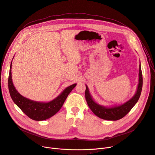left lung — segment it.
<instances>
[{"instance_id": "8db88e82", "label": "left lung", "mask_w": 155, "mask_h": 155, "mask_svg": "<svg viewBox=\"0 0 155 155\" xmlns=\"http://www.w3.org/2000/svg\"><path fill=\"white\" fill-rule=\"evenodd\" d=\"M143 86V77H142V71L141 68V65H140L139 69V84L137 88L136 94L131 99H130L127 102L125 103L118 107H115L112 108H106L99 105L98 104L94 101L91 97L88 88L86 85L85 90V98L87 102V104L91 110L94 112V114L98 117L107 120H118L123 117H124L127 113L131 110L134 107L140 97L141 92Z\"/></svg>"}]
</instances>
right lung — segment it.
Returning a JSON list of instances; mask_svg holds the SVG:
<instances>
[{
	"instance_id": "1",
	"label": "right lung",
	"mask_w": 155,
	"mask_h": 155,
	"mask_svg": "<svg viewBox=\"0 0 155 155\" xmlns=\"http://www.w3.org/2000/svg\"><path fill=\"white\" fill-rule=\"evenodd\" d=\"M12 62L10 64L8 79V86L10 97L15 104L30 118L36 121L48 119L54 115L63 106L68 94L76 86L71 85L65 89L55 100L48 103L37 102L22 97L15 88L12 81Z\"/></svg>"
}]
</instances>
